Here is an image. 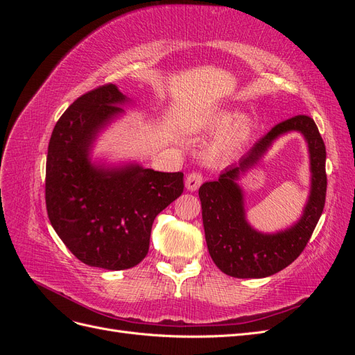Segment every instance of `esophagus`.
Listing matches in <instances>:
<instances>
[{
	"label": "esophagus",
	"mask_w": 355,
	"mask_h": 355,
	"mask_svg": "<svg viewBox=\"0 0 355 355\" xmlns=\"http://www.w3.org/2000/svg\"><path fill=\"white\" fill-rule=\"evenodd\" d=\"M202 184V176L200 173H189L185 179V187L188 191H197Z\"/></svg>",
	"instance_id": "obj_1"
}]
</instances>
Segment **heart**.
<instances>
[{"label": "heart", "mask_w": 355, "mask_h": 355, "mask_svg": "<svg viewBox=\"0 0 355 355\" xmlns=\"http://www.w3.org/2000/svg\"><path fill=\"white\" fill-rule=\"evenodd\" d=\"M210 130H219L206 149L210 163H228L249 145L254 133V121L249 114L219 110L209 121Z\"/></svg>", "instance_id": "b5f03b06"}]
</instances>
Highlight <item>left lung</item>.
Wrapping results in <instances>:
<instances>
[{"label":"left lung","instance_id":"left-lung-1","mask_svg":"<svg viewBox=\"0 0 355 355\" xmlns=\"http://www.w3.org/2000/svg\"><path fill=\"white\" fill-rule=\"evenodd\" d=\"M297 131L309 145L311 187L303 216L292 227L272 234L254 230L245 218L239 178L252 168L278 137ZM326 146L314 120L296 115L277 124L237 164L219 179L200 187L202 225L207 249L222 272L235 278H263L284 270L302 253L323 213L326 201Z\"/></svg>","mask_w":355,"mask_h":355}]
</instances>
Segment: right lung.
Wrapping results in <instances>:
<instances>
[{"instance_id": "right-lung-1", "label": "right lung", "mask_w": 355, "mask_h": 355, "mask_svg": "<svg viewBox=\"0 0 355 355\" xmlns=\"http://www.w3.org/2000/svg\"><path fill=\"white\" fill-rule=\"evenodd\" d=\"M128 102L115 84L83 94L59 118L47 153L51 227L77 259L110 271L128 270L144 259L155 216L184 192L182 171L92 161L96 139Z\"/></svg>"}]
</instances>
